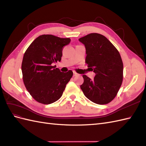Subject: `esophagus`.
Returning <instances> with one entry per match:
<instances>
[{
	"mask_svg": "<svg viewBox=\"0 0 146 146\" xmlns=\"http://www.w3.org/2000/svg\"><path fill=\"white\" fill-rule=\"evenodd\" d=\"M78 74L77 73H76V72H74V77H76V76H78Z\"/></svg>",
	"mask_w": 146,
	"mask_h": 146,
	"instance_id": "esophagus-1",
	"label": "esophagus"
}]
</instances>
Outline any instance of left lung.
Listing matches in <instances>:
<instances>
[{"label": "left lung", "instance_id": "8db88e82", "mask_svg": "<svg viewBox=\"0 0 146 146\" xmlns=\"http://www.w3.org/2000/svg\"><path fill=\"white\" fill-rule=\"evenodd\" d=\"M78 40L85 45L88 67L96 74L93 80L83 75L80 88L92 102L108 104L116 97L123 80V63L119 52L107 38L99 33H90Z\"/></svg>", "mask_w": 146, "mask_h": 146}]
</instances>
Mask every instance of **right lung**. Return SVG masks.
<instances>
[{
    "label": "right lung",
    "instance_id": "add662e5",
    "mask_svg": "<svg viewBox=\"0 0 146 146\" xmlns=\"http://www.w3.org/2000/svg\"><path fill=\"white\" fill-rule=\"evenodd\" d=\"M70 41V38L42 35L26 50L21 66L23 81L26 89L38 102L50 104L58 100L72 77V70L64 73L52 66L61 61L63 48Z\"/></svg>",
    "mask_w": 146,
    "mask_h": 146
}]
</instances>
